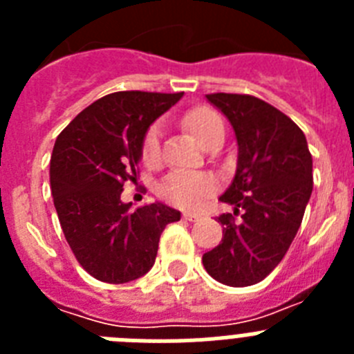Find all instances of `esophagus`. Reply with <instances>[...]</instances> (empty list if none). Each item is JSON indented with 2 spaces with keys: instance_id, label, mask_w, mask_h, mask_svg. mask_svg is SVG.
Here are the masks:
<instances>
[{
  "instance_id": "1",
  "label": "esophagus",
  "mask_w": 354,
  "mask_h": 354,
  "mask_svg": "<svg viewBox=\"0 0 354 354\" xmlns=\"http://www.w3.org/2000/svg\"><path fill=\"white\" fill-rule=\"evenodd\" d=\"M183 218L184 220H187V221H196V220H200V218H202V216L200 214H196V212H184L183 214Z\"/></svg>"
}]
</instances>
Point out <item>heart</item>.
<instances>
[{
	"instance_id": "1",
	"label": "heart",
	"mask_w": 354,
	"mask_h": 354,
	"mask_svg": "<svg viewBox=\"0 0 354 354\" xmlns=\"http://www.w3.org/2000/svg\"><path fill=\"white\" fill-rule=\"evenodd\" d=\"M183 126L207 149L216 140L223 138V122L214 109L196 106L187 109L183 117ZM161 129L158 124L150 126L142 142V159L152 167L161 158ZM216 179L202 171H171L159 183L158 193L162 200L184 209H198L216 192Z\"/></svg>"
}]
</instances>
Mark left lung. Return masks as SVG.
<instances>
[{
    "mask_svg": "<svg viewBox=\"0 0 354 354\" xmlns=\"http://www.w3.org/2000/svg\"><path fill=\"white\" fill-rule=\"evenodd\" d=\"M207 101L232 124L237 138V170L221 202L241 211L218 216L223 239L204 253L214 280L248 287L280 264L301 225L314 186L306 138L287 115L245 93H209Z\"/></svg>",
    "mask_w": 354,
    "mask_h": 354,
    "instance_id": "left-lung-1",
    "label": "left lung"
}]
</instances>
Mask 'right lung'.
I'll return each mask as SVG.
<instances>
[{
    "instance_id": "add662e5",
    "label": "right lung",
    "mask_w": 354,
    "mask_h": 354,
    "mask_svg": "<svg viewBox=\"0 0 354 354\" xmlns=\"http://www.w3.org/2000/svg\"><path fill=\"white\" fill-rule=\"evenodd\" d=\"M184 92H115L84 108L58 134L51 154V192L62 230L84 271L106 283H126L154 266L159 237L180 212L168 205L131 211L120 200L136 180L150 124Z\"/></svg>"
}]
</instances>
